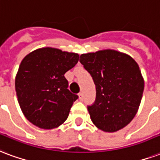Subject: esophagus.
<instances>
[{
	"label": "esophagus",
	"mask_w": 160,
	"mask_h": 160,
	"mask_svg": "<svg viewBox=\"0 0 160 160\" xmlns=\"http://www.w3.org/2000/svg\"><path fill=\"white\" fill-rule=\"evenodd\" d=\"M79 98H80V100H83V93H82V92H80V93H79Z\"/></svg>",
	"instance_id": "esophagus-1"
}]
</instances>
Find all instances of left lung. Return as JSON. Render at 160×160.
Returning <instances> with one entry per match:
<instances>
[{"mask_svg": "<svg viewBox=\"0 0 160 160\" xmlns=\"http://www.w3.org/2000/svg\"><path fill=\"white\" fill-rule=\"evenodd\" d=\"M80 62L96 86L95 102L87 106L93 124L105 132L124 128L137 114L144 90L137 62L110 49L81 54Z\"/></svg>", "mask_w": 160, "mask_h": 160, "instance_id": "1", "label": "left lung"}]
</instances>
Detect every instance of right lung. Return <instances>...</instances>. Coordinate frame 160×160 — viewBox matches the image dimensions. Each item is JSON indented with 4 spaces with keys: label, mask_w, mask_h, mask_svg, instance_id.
Instances as JSON below:
<instances>
[{
    "label": "right lung",
    "mask_w": 160,
    "mask_h": 160,
    "mask_svg": "<svg viewBox=\"0 0 160 160\" xmlns=\"http://www.w3.org/2000/svg\"><path fill=\"white\" fill-rule=\"evenodd\" d=\"M79 54L44 47L22 60L15 79L18 101L26 119L41 129L58 127L67 119L78 96L68 89L64 74Z\"/></svg>",
    "instance_id": "add662e5"
}]
</instances>
